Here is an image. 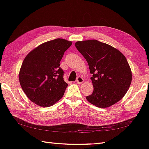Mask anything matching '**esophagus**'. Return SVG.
<instances>
[{
  "label": "esophagus",
  "instance_id": "1",
  "mask_svg": "<svg viewBox=\"0 0 149 149\" xmlns=\"http://www.w3.org/2000/svg\"><path fill=\"white\" fill-rule=\"evenodd\" d=\"M76 82H77V83L78 84H82L84 82V79H83V77H78L77 78V80H76Z\"/></svg>",
  "mask_w": 149,
  "mask_h": 149
}]
</instances>
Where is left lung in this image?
<instances>
[{
    "mask_svg": "<svg viewBox=\"0 0 149 149\" xmlns=\"http://www.w3.org/2000/svg\"><path fill=\"white\" fill-rule=\"evenodd\" d=\"M77 49L88 62L93 91L88 102L100 108L118 102L127 93L132 72L125 57L118 49L96 40L79 41Z\"/></svg>",
    "mask_w": 149,
    "mask_h": 149,
    "instance_id": "8db88e82",
    "label": "left lung"
}]
</instances>
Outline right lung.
I'll return each mask as SVG.
<instances>
[{"mask_svg":"<svg viewBox=\"0 0 149 149\" xmlns=\"http://www.w3.org/2000/svg\"><path fill=\"white\" fill-rule=\"evenodd\" d=\"M72 42L58 38L41 44L25 58L19 81L26 96L41 107H50L64 95L68 84L59 63Z\"/></svg>","mask_w":149,"mask_h":149,"instance_id":"obj_1","label":"right lung"}]
</instances>
